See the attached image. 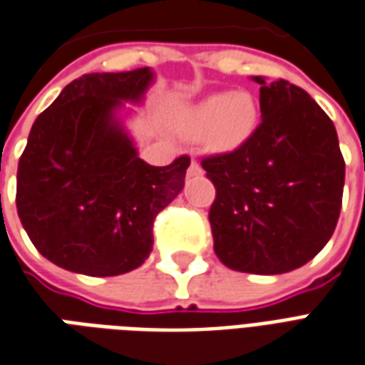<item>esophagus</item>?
I'll use <instances>...</instances> for the list:
<instances>
[{
    "mask_svg": "<svg viewBox=\"0 0 365 365\" xmlns=\"http://www.w3.org/2000/svg\"><path fill=\"white\" fill-rule=\"evenodd\" d=\"M187 175H203V168H201V164L197 160H191L190 168H187Z\"/></svg>",
    "mask_w": 365,
    "mask_h": 365,
    "instance_id": "obj_1",
    "label": "esophagus"
}]
</instances>
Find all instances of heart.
Returning <instances> with one entry per match:
<instances>
[{"label": "heart", "mask_w": 365, "mask_h": 365, "mask_svg": "<svg viewBox=\"0 0 365 365\" xmlns=\"http://www.w3.org/2000/svg\"><path fill=\"white\" fill-rule=\"evenodd\" d=\"M259 121V106L250 93H218L180 110L174 129L187 139H201L210 150L230 153L250 141Z\"/></svg>", "instance_id": "obj_1"}]
</instances>
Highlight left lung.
<instances>
[{
  "instance_id": "1",
  "label": "left lung",
  "mask_w": 365,
  "mask_h": 365,
  "mask_svg": "<svg viewBox=\"0 0 365 365\" xmlns=\"http://www.w3.org/2000/svg\"><path fill=\"white\" fill-rule=\"evenodd\" d=\"M261 123L244 147L205 156L217 197L209 222L224 265L280 274L319 253L341 215L344 158L331 118L284 79L251 77Z\"/></svg>"
}]
</instances>
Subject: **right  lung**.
Here are the masks:
<instances>
[{"instance_id": "1", "label": "right lung", "mask_w": 365, "mask_h": 365, "mask_svg": "<svg viewBox=\"0 0 365 365\" xmlns=\"http://www.w3.org/2000/svg\"><path fill=\"white\" fill-rule=\"evenodd\" d=\"M148 67L71 81L36 118L17 170V212L34 247L61 269L115 277L145 263L156 215L183 190L190 156L150 166L115 110L139 102Z\"/></svg>"}]
</instances>
